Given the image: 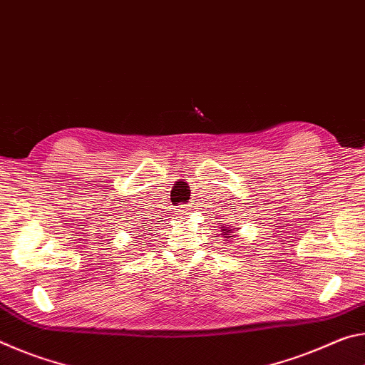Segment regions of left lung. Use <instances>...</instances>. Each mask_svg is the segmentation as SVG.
Listing matches in <instances>:
<instances>
[{"mask_svg":"<svg viewBox=\"0 0 365 365\" xmlns=\"http://www.w3.org/2000/svg\"><path fill=\"white\" fill-rule=\"evenodd\" d=\"M222 230H224V233H222V235H230L233 228H224V227H222ZM225 238H228V237H225Z\"/></svg>","mask_w":365,"mask_h":365,"instance_id":"8db88e82","label":"left lung"}]
</instances>
